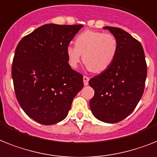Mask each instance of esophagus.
<instances>
[{
    "instance_id": "1",
    "label": "esophagus",
    "mask_w": 157,
    "mask_h": 157,
    "mask_svg": "<svg viewBox=\"0 0 157 157\" xmlns=\"http://www.w3.org/2000/svg\"><path fill=\"white\" fill-rule=\"evenodd\" d=\"M89 77H87V76L84 75L83 76V83L85 86H86V85H88V82H89Z\"/></svg>"
}]
</instances>
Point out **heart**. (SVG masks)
Returning a JSON list of instances; mask_svg holds the SVG:
<instances>
[{
  "instance_id": "heart-1",
  "label": "heart",
  "mask_w": 157,
  "mask_h": 157,
  "mask_svg": "<svg viewBox=\"0 0 157 157\" xmlns=\"http://www.w3.org/2000/svg\"><path fill=\"white\" fill-rule=\"evenodd\" d=\"M75 45L67 48V60L71 67L77 68L83 54V63L95 73L106 71L114 62L118 51L116 37L99 31H83L76 37Z\"/></svg>"
}]
</instances>
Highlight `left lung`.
<instances>
[{
  "instance_id": "left-lung-1",
  "label": "left lung",
  "mask_w": 157,
  "mask_h": 157,
  "mask_svg": "<svg viewBox=\"0 0 157 157\" xmlns=\"http://www.w3.org/2000/svg\"><path fill=\"white\" fill-rule=\"evenodd\" d=\"M116 37L118 51L106 71L90 78L94 90L90 108L100 121L115 124L130 115L143 95L147 77V63L143 46L128 32L105 26Z\"/></svg>"
}]
</instances>
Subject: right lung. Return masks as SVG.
<instances>
[{
    "mask_svg": "<svg viewBox=\"0 0 157 157\" xmlns=\"http://www.w3.org/2000/svg\"><path fill=\"white\" fill-rule=\"evenodd\" d=\"M83 25L46 24L21 40L12 78L18 103L27 116L44 125L67 117L83 76L71 69L67 48Z\"/></svg>",
    "mask_w": 157,
    "mask_h": 157,
    "instance_id": "right-lung-1",
    "label": "right lung"
}]
</instances>
